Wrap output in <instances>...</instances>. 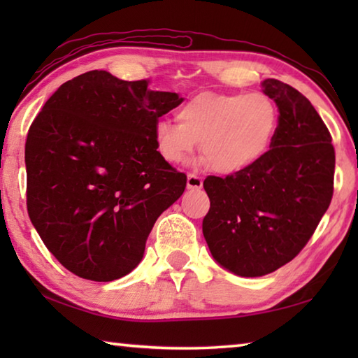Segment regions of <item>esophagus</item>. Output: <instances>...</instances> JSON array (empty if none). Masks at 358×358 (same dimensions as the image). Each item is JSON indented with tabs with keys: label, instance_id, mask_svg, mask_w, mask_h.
Wrapping results in <instances>:
<instances>
[{
	"label": "esophagus",
	"instance_id": "34e87169",
	"mask_svg": "<svg viewBox=\"0 0 358 358\" xmlns=\"http://www.w3.org/2000/svg\"><path fill=\"white\" fill-rule=\"evenodd\" d=\"M187 189H201L203 186V180L201 177H197L196 173H189L187 175V181H186Z\"/></svg>",
	"mask_w": 358,
	"mask_h": 358
}]
</instances>
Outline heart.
I'll return each instance as SVG.
<instances>
[{"instance_id":"1","label":"heart","mask_w":358,"mask_h":358,"mask_svg":"<svg viewBox=\"0 0 358 358\" xmlns=\"http://www.w3.org/2000/svg\"><path fill=\"white\" fill-rule=\"evenodd\" d=\"M178 123L157 120L153 143L171 166L185 164L197 143L207 166L217 173H237L257 164L275 141L280 110L268 94L203 92L177 110Z\"/></svg>"}]
</instances>
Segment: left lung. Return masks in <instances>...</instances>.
<instances>
[{"label":"left lung","instance_id":"1","mask_svg":"<svg viewBox=\"0 0 358 358\" xmlns=\"http://www.w3.org/2000/svg\"><path fill=\"white\" fill-rule=\"evenodd\" d=\"M280 124L262 159L227 177L205 178L210 210L203 237L217 264L238 276H264L306 246L333 197L335 148L316 108L290 85L262 83Z\"/></svg>","mask_w":358,"mask_h":358}]
</instances>
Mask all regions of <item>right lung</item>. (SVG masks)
Masks as SVG:
<instances>
[{
    "label": "right lung",
    "mask_w": 358,
    "mask_h": 358,
    "mask_svg": "<svg viewBox=\"0 0 358 358\" xmlns=\"http://www.w3.org/2000/svg\"><path fill=\"white\" fill-rule=\"evenodd\" d=\"M150 80L90 71L63 83L29 126L28 215L64 268L90 281L128 275L186 173L157 156L153 126L181 104Z\"/></svg>",
    "instance_id": "right-lung-1"
}]
</instances>
